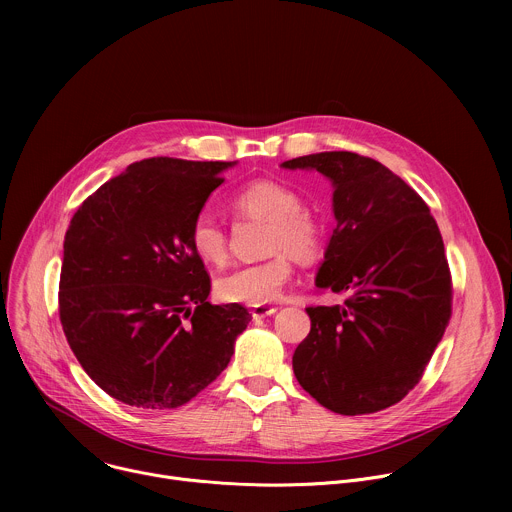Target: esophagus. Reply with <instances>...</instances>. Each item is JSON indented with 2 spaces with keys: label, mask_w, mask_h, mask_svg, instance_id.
Instances as JSON below:
<instances>
[{
  "label": "esophagus",
  "mask_w": 512,
  "mask_h": 512,
  "mask_svg": "<svg viewBox=\"0 0 512 512\" xmlns=\"http://www.w3.org/2000/svg\"><path fill=\"white\" fill-rule=\"evenodd\" d=\"M277 312V308H273V306H253L251 308V314H253V318H267V316H271V314H275Z\"/></svg>",
  "instance_id": "1"
}]
</instances>
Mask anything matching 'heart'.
Here are the masks:
<instances>
[{"mask_svg": "<svg viewBox=\"0 0 512 512\" xmlns=\"http://www.w3.org/2000/svg\"><path fill=\"white\" fill-rule=\"evenodd\" d=\"M233 208L271 223L269 251L275 255L243 263L216 281V294L231 304L265 306L275 302L294 275L291 257L312 261L324 247L326 229L320 218L302 208L300 194L275 180H253L233 196ZM192 249L210 263H223L229 253L227 233L210 212H200L190 227Z\"/></svg>", "mask_w": 512, "mask_h": 512, "instance_id": "1", "label": "heart"}]
</instances>
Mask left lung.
I'll list each match as a JSON object with an SVG mask.
<instances>
[{
  "label": "left lung",
  "mask_w": 512,
  "mask_h": 512,
  "mask_svg": "<svg viewBox=\"0 0 512 512\" xmlns=\"http://www.w3.org/2000/svg\"><path fill=\"white\" fill-rule=\"evenodd\" d=\"M281 166L332 182L336 229L316 285L348 294L342 306L306 308L312 328L294 375L334 413L387 409L421 381L452 316L440 229L423 198L373 158L322 152Z\"/></svg>",
  "instance_id": "8db88e82"
}]
</instances>
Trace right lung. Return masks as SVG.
<instances>
[{
  "label": "right lung",
  "instance_id": "right-lung-1",
  "mask_svg": "<svg viewBox=\"0 0 512 512\" xmlns=\"http://www.w3.org/2000/svg\"><path fill=\"white\" fill-rule=\"evenodd\" d=\"M235 162L141 160L93 192L64 235L58 314L85 373L113 399L176 409L221 375L251 322L212 306L190 227Z\"/></svg>",
  "mask_w": 512,
  "mask_h": 512
}]
</instances>
